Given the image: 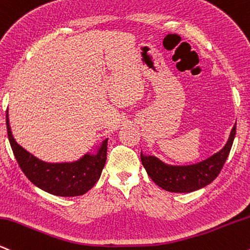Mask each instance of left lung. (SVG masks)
I'll use <instances>...</instances> for the list:
<instances>
[{"label":"left lung","instance_id":"obj_1","mask_svg":"<svg viewBox=\"0 0 250 250\" xmlns=\"http://www.w3.org/2000/svg\"><path fill=\"white\" fill-rule=\"evenodd\" d=\"M235 133L236 124L231 128L229 139L224 148L194 165H166L158 158L143 153H140V159L148 177L161 188L174 193H189L207 186L218 177L229 154Z\"/></svg>","mask_w":250,"mask_h":250}]
</instances>
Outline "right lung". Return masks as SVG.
<instances>
[{"label": "right lung", "mask_w": 250, "mask_h": 250, "mask_svg": "<svg viewBox=\"0 0 250 250\" xmlns=\"http://www.w3.org/2000/svg\"><path fill=\"white\" fill-rule=\"evenodd\" d=\"M7 132L15 158L26 178L38 188L58 196L83 195L95 186L101 178L106 161L107 139L103 142L97 154H85L75 163L50 164L37 159L15 142L9 125Z\"/></svg>", "instance_id": "obj_1"}]
</instances>
